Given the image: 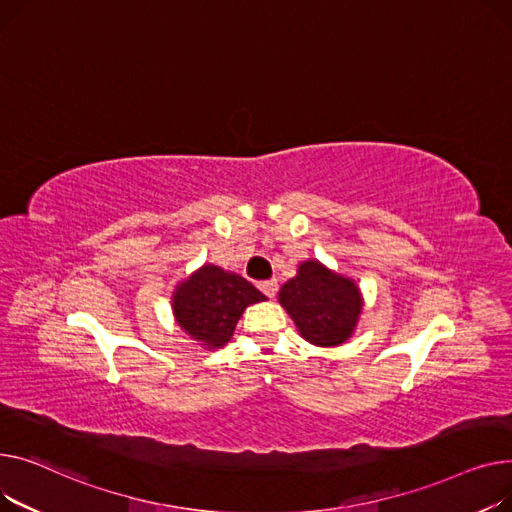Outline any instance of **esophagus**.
<instances>
[{"instance_id":"34e87169","label":"esophagus","mask_w":512,"mask_h":512,"mask_svg":"<svg viewBox=\"0 0 512 512\" xmlns=\"http://www.w3.org/2000/svg\"><path fill=\"white\" fill-rule=\"evenodd\" d=\"M258 287H260V291H262L264 295L275 297V295H277V289H279V283H277L275 279H270V281H262Z\"/></svg>"}]
</instances>
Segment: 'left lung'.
Here are the masks:
<instances>
[{
	"label": "left lung",
	"mask_w": 512,
	"mask_h": 512,
	"mask_svg": "<svg viewBox=\"0 0 512 512\" xmlns=\"http://www.w3.org/2000/svg\"><path fill=\"white\" fill-rule=\"evenodd\" d=\"M279 304L308 343L339 347L355 333L364 295L351 277L310 258L299 262L297 275L281 287Z\"/></svg>",
	"instance_id": "1"
}]
</instances>
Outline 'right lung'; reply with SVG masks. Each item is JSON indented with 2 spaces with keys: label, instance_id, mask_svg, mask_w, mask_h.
<instances>
[{
  "label": "right lung",
  "instance_id": "add662e5",
  "mask_svg": "<svg viewBox=\"0 0 512 512\" xmlns=\"http://www.w3.org/2000/svg\"><path fill=\"white\" fill-rule=\"evenodd\" d=\"M264 295L231 270L202 264L171 295L177 326L204 349H221L233 337L237 320L248 306L264 302Z\"/></svg>",
  "mask_w": 512,
  "mask_h": 512
}]
</instances>
